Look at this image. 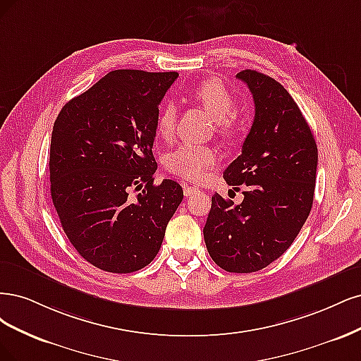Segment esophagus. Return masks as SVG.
<instances>
[{
    "instance_id": "1",
    "label": "esophagus",
    "mask_w": 361,
    "mask_h": 361,
    "mask_svg": "<svg viewBox=\"0 0 361 361\" xmlns=\"http://www.w3.org/2000/svg\"><path fill=\"white\" fill-rule=\"evenodd\" d=\"M201 190L197 189V188H195V185H184V195L185 196H192V195H196V193H200Z\"/></svg>"
}]
</instances>
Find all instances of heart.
I'll list each match as a JSON object with an SVG mask.
<instances>
[{
	"mask_svg": "<svg viewBox=\"0 0 361 361\" xmlns=\"http://www.w3.org/2000/svg\"><path fill=\"white\" fill-rule=\"evenodd\" d=\"M192 96L200 102L202 106L216 118L217 129L224 135H235L240 127L241 120L237 109L234 108V97L228 87L219 79H205L202 82L196 84L192 90ZM177 123V108L172 102H165L161 104L156 120L157 135L171 141L176 135ZM219 159L217 151L213 147L195 145V144H181L177 148L166 154L165 165L166 169L176 176H180L185 180H202L208 169H210Z\"/></svg>",
	"mask_w": 361,
	"mask_h": 361,
	"instance_id": "b5f03b06",
	"label": "heart"
}]
</instances>
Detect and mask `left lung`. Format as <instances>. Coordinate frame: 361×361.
Masks as SVG:
<instances>
[{
  "label": "left lung",
  "instance_id": "obj_1",
  "mask_svg": "<svg viewBox=\"0 0 361 361\" xmlns=\"http://www.w3.org/2000/svg\"><path fill=\"white\" fill-rule=\"evenodd\" d=\"M255 102V118L241 154L224 178L241 204L212 197L204 226L213 261L229 273L265 269L288 250L312 210L318 148L306 118L289 92L257 71L237 75Z\"/></svg>",
  "mask_w": 361,
  "mask_h": 361
}]
</instances>
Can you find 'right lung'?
<instances>
[{
  "mask_svg": "<svg viewBox=\"0 0 361 361\" xmlns=\"http://www.w3.org/2000/svg\"><path fill=\"white\" fill-rule=\"evenodd\" d=\"M177 76L114 71L54 123L52 202L73 247L103 271L133 273L153 261L183 201L177 181L153 178L159 104Z\"/></svg>",
  "mask_w": 361,
  "mask_h": 361,
  "instance_id": "add662e5",
  "label": "right lung"
}]
</instances>
